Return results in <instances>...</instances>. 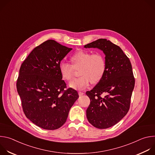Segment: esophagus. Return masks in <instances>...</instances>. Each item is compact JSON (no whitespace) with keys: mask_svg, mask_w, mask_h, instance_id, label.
<instances>
[{"mask_svg":"<svg viewBox=\"0 0 155 155\" xmlns=\"http://www.w3.org/2000/svg\"><path fill=\"white\" fill-rule=\"evenodd\" d=\"M78 94H79V96H83L84 94V93H83L81 91H79L78 92Z\"/></svg>","mask_w":155,"mask_h":155,"instance_id":"esophagus-1","label":"esophagus"}]
</instances>
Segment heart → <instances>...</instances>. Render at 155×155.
I'll return each instance as SVG.
<instances>
[{
	"label": "heart",
	"mask_w": 155,
	"mask_h": 155,
	"mask_svg": "<svg viewBox=\"0 0 155 155\" xmlns=\"http://www.w3.org/2000/svg\"><path fill=\"white\" fill-rule=\"evenodd\" d=\"M72 65L62 62L59 71L62 78L67 81L72 80L76 70H80L79 78L69 83V86L75 90H83L90 83H97L104 77L107 69V61L104 55L101 53L92 54L91 52L80 50L75 53L71 58Z\"/></svg>",
	"instance_id": "obj_1"
}]
</instances>
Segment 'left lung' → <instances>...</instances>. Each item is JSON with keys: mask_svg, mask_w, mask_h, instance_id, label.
<instances>
[{"mask_svg": "<svg viewBox=\"0 0 155 155\" xmlns=\"http://www.w3.org/2000/svg\"><path fill=\"white\" fill-rule=\"evenodd\" d=\"M84 48H97L105 55L107 69L102 79L86 93L90 99L87 119L93 126L106 129L118 123L128 112L135 84L131 63L120 47L100 38ZM105 94L104 97L101 95Z\"/></svg>", "mask_w": 155, "mask_h": 155, "instance_id": "1", "label": "left lung"}]
</instances>
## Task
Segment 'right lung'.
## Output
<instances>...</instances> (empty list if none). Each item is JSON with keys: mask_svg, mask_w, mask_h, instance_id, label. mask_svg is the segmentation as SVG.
I'll list each match as a JSON object with an SVG mask.
<instances>
[{"mask_svg": "<svg viewBox=\"0 0 155 155\" xmlns=\"http://www.w3.org/2000/svg\"><path fill=\"white\" fill-rule=\"evenodd\" d=\"M72 48L48 40L35 47L22 63L16 88L26 117L37 126L54 130L67 120L79 96L66 88L59 71L61 61Z\"/></svg>", "mask_w": 155, "mask_h": 155, "instance_id": "1", "label": "right lung"}]
</instances>
